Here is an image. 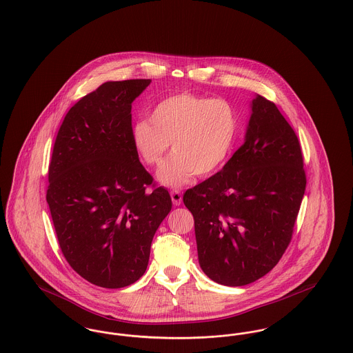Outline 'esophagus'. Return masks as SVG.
I'll use <instances>...</instances> for the list:
<instances>
[{
	"label": "esophagus",
	"mask_w": 353,
	"mask_h": 353,
	"mask_svg": "<svg viewBox=\"0 0 353 353\" xmlns=\"http://www.w3.org/2000/svg\"><path fill=\"white\" fill-rule=\"evenodd\" d=\"M170 197H172L173 205H176V207L183 203V194H181V192L177 190V189H174V190L170 192Z\"/></svg>",
	"instance_id": "obj_1"
}]
</instances>
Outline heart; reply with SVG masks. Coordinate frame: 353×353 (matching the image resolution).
<instances>
[{
  "label": "heart",
  "mask_w": 353,
  "mask_h": 353,
  "mask_svg": "<svg viewBox=\"0 0 353 353\" xmlns=\"http://www.w3.org/2000/svg\"><path fill=\"white\" fill-rule=\"evenodd\" d=\"M239 114L224 99L180 93L161 100L149 120H139L130 139L141 161L160 165L170 143L173 156L157 177L168 187H181L194 174L205 177L223 165L239 133Z\"/></svg>",
  "instance_id": "1"
}]
</instances>
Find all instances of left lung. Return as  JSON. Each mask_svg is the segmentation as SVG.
I'll list each match as a JSON object with an SVG mask.
<instances>
[{
  "label": "left lung",
  "instance_id": "8db88e82",
  "mask_svg": "<svg viewBox=\"0 0 353 353\" xmlns=\"http://www.w3.org/2000/svg\"><path fill=\"white\" fill-rule=\"evenodd\" d=\"M299 139L277 106L257 94L245 141L220 172L184 193L199 263L228 287L250 284L288 248L307 177Z\"/></svg>",
  "mask_w": 353,
  "mask_h": 353
}]
</instances>
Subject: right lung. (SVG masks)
Wrapping results in <instances>:
<instances>
[{"label":"right lung","instance_id":"right-lung-1","mask_svg":"<svg viewBox=\"0 0 353 353\" xmlns=\"http://www.w3.org/2000/svg\"><path fill=\"white\" fill-rule=\"evenodd\" d=\"M149 83L108 81L83 96L66 113L49 164L46 201L63 257L109 290L145 273L153 236L172 209L130 139L132 103Z\"/></svg>","mask_w":353,"mask_h":353}]
</instances>
